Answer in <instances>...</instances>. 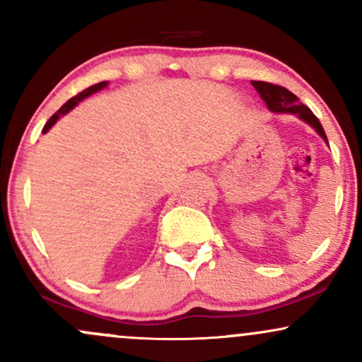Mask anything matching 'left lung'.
I'll list each match as a JSON object with an SVG mask.
<instances>
[{"instance_id":"1","label":"left lung","mask_w":362,"mask_h":362,"mask_svg":"<svg viewBox=\"0 0 362 362\" xmlns=\"http://www.w3.org/2000/svg\"><path fill=\"white\" fill-rule=\"evenodd\" d=\"M252 85L255 86V90L259 91L260 97L264 98L267 107L272 112H288V114H296L298 117H301L305 122H308L315 131L322 136L323 139L327 141V134L323 131L322 124L317 115L311 112L308 107L300 103V98L294 93H291L288 88L279 85H272V83L267 81H252Z\"/></svg>"}]
</instances>
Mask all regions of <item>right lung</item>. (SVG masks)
<instances>
[{
  "label": "right lung",
  "mask_w": 362,
  "mask_h": 362,
  "mask_svg": "<svg viewBox=\"0 0 362 362\" xmlns=\"http://www.w3.org/2000/svg\"><path fill=\"white\" fill-rule=\"evenodd\" d=\"M103 86H107V81L97 83V85H91V86H90V88H86V90H83V91H80V93H78V95H76V97L69 98V100H68V102H66V103H64V105H62V107H61V109H59V112H57V114H54V115H52V117L47 120V124H45V126H44V129H42V132H47V131H49V129H51V127L54 126V122H56V120H57V119H59V115H64V114H68V112H69V110H71V109H73V107H74V105H76V103H78V102H81V100H83V98H86V97H88V95H91V93H95V91L102 90V88H103Z\"/></svg>",
  "instance_id": "obj_1"
}]
</instances>
